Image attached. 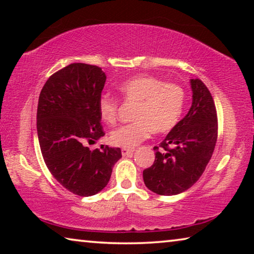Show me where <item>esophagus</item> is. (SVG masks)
<instances>
[{
  "mask_svg": "<svg viewBox=\"0 0 254 254\" xmlns=\"http://www.w3.org/2000/svg\"><path fill=\"white\" fill-rule=\"evenodd\" d=\"M121 151H122V156H124V157H126V156H131V154L134 152V149H124L123 148Z\"/></svg>",
  "mask_w": 254,
  "mask_h": 254,
  "instance_id": "1",
  "label": "esophagus"
}]
</instances>
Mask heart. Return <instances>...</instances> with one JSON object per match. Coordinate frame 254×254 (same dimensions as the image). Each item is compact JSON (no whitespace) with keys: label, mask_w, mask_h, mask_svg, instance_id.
Masks as SVG:
<instances>
[{"label":"heart","mask_w":254,"mask_h":254,"mask_svg":"<svg viewBox=\"0 0 254 254\" xmlns=\"http://www.w3.org/2000/svg\"><path fill=\"white\" fill-rule=\"evenodd\" d=\"M123 101L136 102L133 112L134 122L112 131L111 143L115 147L133 149L150 133H166L177 126L182 119L186 94L183 87L150 75H139L119 86ZM119 102L102 96L98 100V113L103 122L114 124L118 119Z\"/></svg>","instance_id":"obj_1"}]
</instances>
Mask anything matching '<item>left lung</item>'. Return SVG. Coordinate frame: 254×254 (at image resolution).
I'll return each instance as SVG.
<instances>
[{"instance_id":"obj_1","label":"left lung","mask_w":254,"mask_h":254,"mask_svg":"<svg viewBox=\"0 0 254 254\" xmlns=\"http://www.w3.org/2000/svg\"><path fill=\"white\" fill-rule=\"evenodd\" d=\"M190 86L188 113L153 148L156 160L143 170L145 186L158 195H177L190 188L203 175L216 144L217 114L212 94L198 78L190 79Z\"/></svg>"}]
</instances>
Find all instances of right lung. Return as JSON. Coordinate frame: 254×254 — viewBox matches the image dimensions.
<instances>
[{"mask_svg":"<svg viewBox=\"0 0 254 254\" xmlns=\"http://www.w3.org/2000/svg\"><path fill=\"white\" fill-rule=\"evenodd\" d=\"M105 80L100 67L70 64L49 77L38 102L37 132L46 166L62 186L78 196L100 192L122 157L120 148L87 147L105 134L98 113Z\"/></svg>","mask_w":254,"mask_h":254,"instance_id":"obj_1","label":"right lung"}]
</instances>
